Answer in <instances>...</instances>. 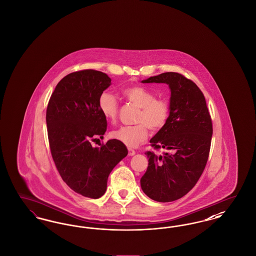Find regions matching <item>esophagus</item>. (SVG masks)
Here are the masks:
<instances>
[{
    "label": "esophagus",
    "mask_w": 256,
    "mask_h": 256,
    "mask_svg": "<svg viewBox=\"0 0 256 256\" xmlns=\"http://www.w3.org/2000/svg\"><path fill=\"white\" fill-rule=\"evenodd\" d=\"M136 152H135V150H132V148H128V156H134Z\"/></svg>",
    "instance_id": "34e87169"
}]
</instances>
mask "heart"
<instances>
[{
    "instance_id": "1",
    "label": "heart",
    "mask_w": 256,
    "mask_h": 256,
    "mask_svg": "<svg viewBox=\"0 0 256 256\" xmlns=\"http://www.w3.org/2000/svg\"><path fill=\"white\" fill-rule=\"evenodd\" d=\"M122 93L128 102L140 108L136 119L139 124L121 126L111 132V137L128 148H136L148 139V128L152 132H158L166 124L170 114V106L165 98H156L154 93L143 86L126 87ZM98 106L106 120L114 122L117 119L119 102L114 94L102 93Z\"/></svg>"
}]
</instances>
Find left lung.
Instances as JSON below:
<instances>
[{
	"label": "left lung",
	"instance_id": "left-lung-1",
	"mask_svg": "<svg viewBox=\"0 0 256 256\" xmlns=\"http://www.w3.org/2000/svg\"><path fill=\"white\" fill-rule=\"evenodd\" d=\"M143 84H166L170 91V114L166 124L150 140L163 156L146 152L148 166L141 188L159 202L176 200L198 182L206 168L213 134L206 98L195 82L178 73L150 76Z\"/></svg>",
	"mask_w": 256,
	"mask_h": 256
}]
</instances>
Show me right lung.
I'll list each match as a JSON object with an SVG mask.
<instances>
[{"label": "right lung", "mask_w": 256, "mask_h": 256, "mask_svg": "<svg viewBox=\"0 0 256 256\" xmlns=\"http://www.w3.org/2000/svg\"><path fill=\"white\" fill-rule=\"evenodd\" d=\"M110 84V76L96 70L69 74L58 84L46 113L56 169L72 190L90 198L106 193L111 170L128 156L126 146L116 139L100 148L91 145L106 132V119L98 100Z\"/></svg>", "instance_id": "1"}]
</instances>
